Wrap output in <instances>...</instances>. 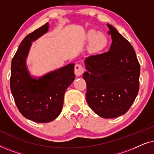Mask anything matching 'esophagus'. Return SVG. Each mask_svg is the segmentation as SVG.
Returning a JSON list of instances; mask_svg holds the SVG:
<instances>
[{"instance_id": "esophagus-1", "label": "esophagus", "mask_w": 154, "mask_h": 154, "mask_svg": "<svg viewBox=\"0 0 154 154\" xmlns=\"http://www.w3.org/2000/svg\"><path fill=\"white\" fill-rule=\"evenodd\" d=\"M83 71H84V68L81 64H77L75 65L74 73H75V75H78V76H79V75L83 74Z\"/></svg>"}]
</instances>
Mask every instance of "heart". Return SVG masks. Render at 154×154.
Wrapping results in <instances>:
<instances>
[{
    "label": "heart",
    "instance_id": "heart-1",
    "mask_svg": "<svg viewBox=\"0 0 154 154\" xmlns=\"http://www.w3.org/2000/svg\"><path fill=\"white\" fill-rule=\"evenodd\" d=\"M87 40L91 43L90 48L92 51H100L104 49L108 44V38L104 33L99 32L92 30L88 32L87 35Z\"/></svg>",
    "mask_w": 154,
    "mask_h": 154
}]
</instances>
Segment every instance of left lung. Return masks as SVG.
I'll use <instances>...</instances> for the list:
<instances>
[{"label": "left lung", "instance_id": "8db88e82", "mask_svg": "<svg viewBox=\"0 0 154 154\" xmlns=\"http://www.w3.org/2000/svg\"><path fill=\"white\" fill-rule=\"evenodd\" d=\"M112 43L108 52L85 58L86 100L100 116L123 115L133 104L140 88V65L130 42L107 24Z\"/></svg>", "mask_w": 154, "mask_h": 154}]
</instances>
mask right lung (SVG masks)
Instances as JSON below:
<instances>
[{"mask_svg":"<svg viewBox=\"0 0 154 154\" xmlns=\"http://www.w3.org/2000/svg\"><path fill=\"white\" fill-rule=\"evenodd\" d=\"M49 24L29 33L21 42L11 64L10 90L20 112L36 123H49L60 114L64 95L75 79L74 64H70L38 79L29 74L26 58L31 42L47 32Z\"/></svg>","mask_w":154,"mask_h":154,"instance_id":"add662e5","label":"right lung"}]
</instances>
